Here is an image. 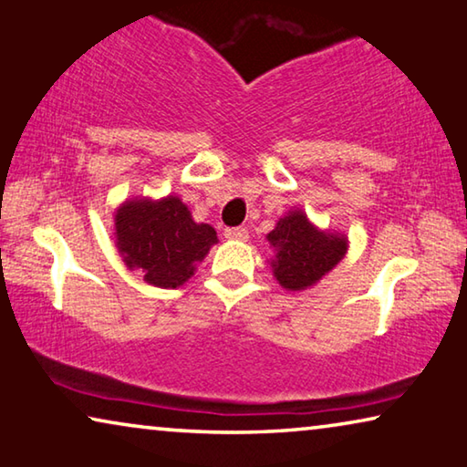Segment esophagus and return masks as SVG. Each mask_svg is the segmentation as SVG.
Segmentation results:
<instances>
[{"mask_svg":"<svg viewBox=\"0 0 467 467\" xmlns=\"http://www.w3.org/2000/svg\"><path fill=\"white\" fill-rule=\"evenodd\" d=\"M224 236H226L228 241H247L249 239V233H247V228L236 226V228H226Z\"/></svg>","mask_w":467,"mask_h":467,"instance_id":"obj_1","label":"esophagus"}]
</instances>
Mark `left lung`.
Listing matches in <instances>:
<instances>
[{
  "label": "left lung",
  "mask_w": 467,
  "mask_h": 467,
  "mask_svg": "<svg viewBox=\"0 0 467 467\" xmlns=\"http://www.w3.org/2000/svg\"><path fill=\"white\" fill-rule=\"evenodd\" d=\"M275 257L268 264L283 289L304 291L329 275L348 252V236L323 231L302 210H289L266 234Z\"/></svg>",
  "instance_id": "left-lung-1"
}]
</instances>
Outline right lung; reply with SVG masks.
I'll return each instance as SVG.
<instances>
[{"instance_id": "obj_1", "label": "right lung", "mask_w": 467, "mask_h": 467, "mask_svg": "<svg viewBox=\"0 0 467 467\" xmlns=\"http://www.w3.org/2000/svg\"><path fill=\"white\" fill-rule=\"evenodd\" d=\"M115 245L125 266L161 289L184 285L218 243L213 226L197 224L176 194L128 199L115 212Z\"/></svg>"}]
</instances>
